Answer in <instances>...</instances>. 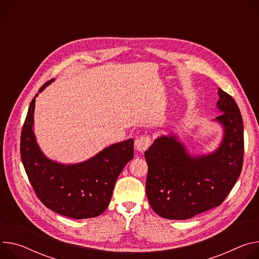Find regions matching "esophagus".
Masks as SVG:
<instances>
[{
    "instance_id": "esophagus-1",
    "label": "esophagus",
    "mask_w": 259,
    "mask_h": 259,
    "mask_svg": "<svg viewBox=\"0 0 259 259\" xmlns=\"http://www.w3.org/2000/svg\"><path fill=\"white\" fill-rule=\"evenodd\" d=\"M151 145V137L149 135H143L136 138L135 140V148L138 152H145Z\"/></svg>"
}]
</instances>
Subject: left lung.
<instances>
[{
    "instance_id": "1",
    "label": "left lung",
    "mask_w": 259,
    "mask_h": 259,
    "mask_svg": "<svg viewBox=\"0 0 259 259\" xmlns=\"http://www.w3.org/2000/svg\"><path fill=\"white\" fill-rule=\"evenodd\" d=\"M214 122L223 137L211 153L191 155L176 134L162 135L145 152L148 163L146 192L162 218L186 220L219 206L236 185L243 167L244 126L238 104L218 89Z\"/></svg>"
}]
</instances>
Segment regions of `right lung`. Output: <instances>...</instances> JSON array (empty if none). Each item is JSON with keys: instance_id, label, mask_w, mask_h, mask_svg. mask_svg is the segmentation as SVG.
<instances>
[{"instance_id": "1", "label": "right lung", "mask_w": 259, "mask_h": 259, "mask_svg": "<svg viewBox=\"0 0 259 259\" xmlns=\"http://www.w3.org/2000/svg\"><path fill=\"white\" fill-rule=\"evenodd\" d=\"M54 80L45 82L39 93ZM37 96L30 104L20 136L21 161L36 195L46 207L69 218L101 215L110 202L117 177L133 158L134 140L113 144L80 163L51 160L39 148L34 133Z\"/></svg>"}]
</instances>
